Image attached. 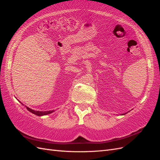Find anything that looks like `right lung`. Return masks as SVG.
I'll use <instances>...</instances> for the list:
<instances>
[{"label":"right lung","mask_w":160,"mask_h":160,"mask_svg":"<svg viewBox=\"0 0 160 160\" xmlns=\"http://www.w3.org/2000/svg\"><path fill=\"white\" fill-rule=\"evenodd\" d=\"M27 109L29 111H30L31 112L35 114V115H38V116H43V115H48V114H50L53 112V111H34V110H32V109L29 108V107H26Z\"/></svg>","instance_id":"add662e5"}]
</instances>
